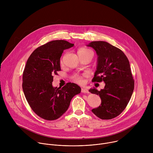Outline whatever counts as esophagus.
Returning a JSON list of instances; mask_svg holds the SVG:
<instances>
[{
	"label": "esophagus",
	"instance_id": "esophagus-1",
	"mask_svg": "<svg viewBox=\"0 0 153 153\" xmlns=\"http://www.w3.org/2000/svg\"><path fill=\"white\" fill-rule=\"evenodd\" d=\"M81 91L82 93H89V91L87 90L86 88H82Z\"/></svg>",
	"mask_w": 153,
	"mask_h": 153
}]
</instances>
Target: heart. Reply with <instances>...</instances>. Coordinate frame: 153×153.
<instances>
[{
	"mask_svg": "<svg viewBox=\"0 0 153 153\" xmlns=\"http://www.w3.org/2000/svg\"><path fill=\"white\" fill-rule=\"evenodd\" d=\"M90 52H91V51L88 50H86V49H80V50H79L78 51V53H90ZM73 79L77 83H82V78L79 75H75L73 77Z\"/></svg>",
	"mask_w": 153,
	"mask_h": 153,
	"instance_id": "1",
	"label": "heart"
}]
</instances>
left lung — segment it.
I'll return each instance as SVG.
<instances>
[{
    "instance_id": "8db88e82",
    "label": "left lung",
    "mask_w": 153,
    "mask_h": 153,
    "mask_svg": "<svg viewBox=\"0 0 153 153\" xmlns=\"http://www.w3.org/2000/svg\"><path fill=\"white\" fill-rule=\"evenodd\" d=\"M86 46L92 47L97 55L92 81L105 83L100 91L90 89L101 99L100 105L91 111L101 119H111L125 110L133 93L134 81L129 60L122 50L106 42L93 41Z\"/></svg>"
}]
</instances>
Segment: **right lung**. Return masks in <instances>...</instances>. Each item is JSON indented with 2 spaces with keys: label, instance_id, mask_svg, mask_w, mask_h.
Returning <instances> with one entry per match:
<instances>
[{
  "label": "right lung",
  "instance_id": "add662e5",
  "mask_svg": "<svg viewBox=\"0 0 153 153\" xmlns=\"http://www.w3.org/2000/svg\"><path fill=\"white\" fill-rule=\"evenodd\" d=\"M74 44L56 40L36 49L29 57L23 73L22 88L33 111L41 118L54 120L68 110L72 98L81 91L74 83L54 87V74L60 71V59L63 50Z\"/></svg>",
  "mask_w": 153,
  "mask_h": 153
}]
</instances>
